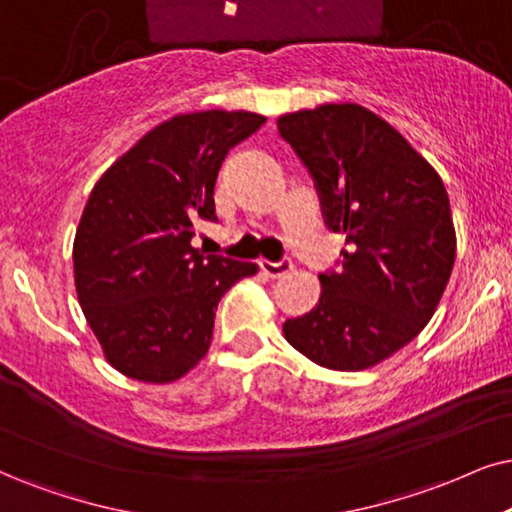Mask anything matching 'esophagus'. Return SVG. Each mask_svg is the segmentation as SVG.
I'll use <instances>...</instances> for the list:
<instances>
[{"mask_svg":"<svg viewBox=\"0 0 512 512\" xmlns=\"http://www.w3.org/2000/svg\"><path fill=\"white\" fill-rule=\"evenodd\" d=\"M260 269H262V274H267V276H271V278H278V276H286L288 271L293 269V262L286 260V257H283V260H278V262L262 260V262H260Z\"/></svg>","mask_w":512,"mask_h":512,"instance_id":"1","label":"esophagus"}]
</instances>
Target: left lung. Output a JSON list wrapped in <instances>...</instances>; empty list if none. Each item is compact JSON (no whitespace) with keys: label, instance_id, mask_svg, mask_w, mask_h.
Instances as JSON below:
<instances>
[{"label":"left lung","instance_id":"8db88e82","mask_svg":"<svg viewBox=\"0 0 512 512\" xmlns=\"http://www.w3.org/2000/svg\"><path fill=\"white\" fill-rule=\"evenodd\" d=\"M278 134L312 174L323 222L349 245L340 271L319 276V304L283 335L323 368L375 366L423 331L449 283L456 231L442 179L357 103L281 115Z\"/></svg>","mask_w":512,"mask_h":512}]
</instances>
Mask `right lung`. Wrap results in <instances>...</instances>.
<instances>
[{"mask_svg":"<svg viewBox=\"0 0 512 512\" xmlns=\"http://www.w3.org/2000/svg\"><path fill=\"white\" fill-rule=\"evenodd\" d=\"M264 125L245 111L177 115L96 181L73 245L75 286L106 359L127 378L172 383L208 354L222 295L257 264L203 255L229 148Z\"/></svg>","mask_w":512,"mask_h":512,"instance_id":"right-lung-1","label":"right lung"}]
</instances>
